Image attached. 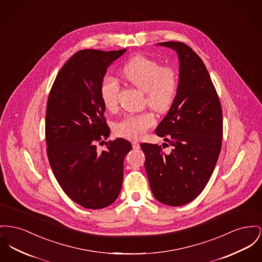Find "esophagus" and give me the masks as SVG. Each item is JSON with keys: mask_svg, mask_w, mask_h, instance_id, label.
Wrapping results in <instances>:
<instances>
[{"mask_svg": "<svg viewBox=\"0 0 262 262\" xmlns=\"http://www.w3.org/2000/svg\"><path fill=\"white\" fill-rule=\"evenodd\" d=\"M132 144H133V148H134V149H139V142H137V141H133V142H132Z\"/></svg>", "mask_w": 262, "mask_h": 262, "instance_id": "esophagus-1", "label": "esophagus"}]
</instances>
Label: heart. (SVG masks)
<instances>
[{
	"label": "heart",
	"mask_w": 262,
	"mask_h": 262,
	"mask_svg": "<svg viewBox=\"0 0 262 262\" xmlns=\"http://www.w3.org/2000/svg\"><path fill=\"white\" fill-rule=\"evenodd\" d=\"M123 78L145 94V104L158 113H164L172 106L178 90V76L171 66L161 64L149 57L138 55L125 63L122 69ZM120 84L112 76H105L100 85L103 105L114 112L119 105ZM156 123L151 113L128 115L117 122L114 132L123 139H141Z\"/></svg>",
	"instance_id": "b5f03b06"
}]
</instances>
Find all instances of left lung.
<instances>
[{
  "label": "left lung",
  "instance_id": "left-lung-1",
  "mask_svg": "<svg viewBox=\"0 0 262 262\" xmlns=\"http://www.w3.org/2000/svg\"><path fill=\"white\" fill-rule=\"evenodd\" d=\"M179 57V85L167 116L155 134L168 142L141 143L144 166L154 197L182 206L198 197L209 182L223 139V112L215 86L199 55L179 41L158 43ZM172 146L169 153L165 145Z\"/></svg>",
  "mask_w": 262,
  "mask_h": 262
}]
</instances>
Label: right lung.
<instances>
[{
    "label": "right lung",
    "instance_id": "right-lung-1",
    "mask_svg": "<svg viewBox=\"0 0 262 262\" xmlns=\"http://www.w3.org/2000/svg\"><path fill=\"white\" fill-rule=\"evenodd\" d=\"M125 49H84L66 62L49 92L46 114L50 167L65 194L86 209H102L118 198L123 183L128 140H108L100 85L107 67Z\"/></svg>",
    "mask_w": 262,
    "mask_h": 262
}]
</instances>
